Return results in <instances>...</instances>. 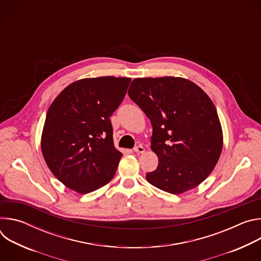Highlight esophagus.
<instances>
[{
    "label": "esophagus",
    "mask_w": 261,
    "mask_h": 261,
    "mask_svg": "<svg viewBox=\"0 0 261 261\" xmlns=\"http://www.w3.org/2000/svg\"><path fill=\"white\" fill-rule=\"evenodd\" d=\"M134 152L137 154H142L144 153V147L142 145H137L134 147Z\"/></svg>",
    "instance_id": "34e87169"
}]
</instances>
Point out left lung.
<instances>
[{
  "label": "left lung",
  "instance_id": "obj_1",
  "mask_svg": "<svg viewBox=\"0 0 261 261\" xmlns=\"http://www.w3.org/2000/svg\"><path fill=\"white\" fill-rule=\"evenodd\" d=\"M128 94L153 127L151 148L159 163L146 180L171 194L199 186L223 148L221 123L210 97L193 82L174 76L135 79Z\"/></svg>",
  "mask_w": 261,
  "mask_h": 261
}]
</instances>
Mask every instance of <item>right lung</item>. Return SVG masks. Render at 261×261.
Listing matches in <instances>:
<instances>
[{"instance_id": "add662e5", "label": "right lung", "mask_w": 261, "mask_h": 261, "mask_svg": "<svg viewBox=\"0 0 261 261\" xmlns=\"http://www.w3.org/2000/svg\"><path fill=\"white\" fill-rule=\"evenodd\" d=\"M130 83L129 77L83 79L66 87L49 106L41 152L67 188L87 194L114 177L123 154L115 146L109 117Z\"/></svg>"}]
</instances>
